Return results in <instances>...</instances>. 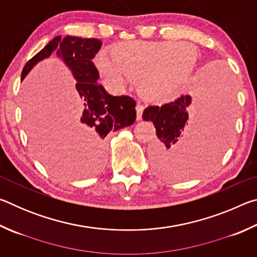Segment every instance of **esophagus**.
I'll return each mask as SVG.
<instances>
[{
  "label": "esophagus",
  "instance_id": "1",
  "mask_svg": "<svg viewBox=\"0 0 257 257\" xmlns=\"http://www.w3.org/2000/svg\"><path fill=\"white\" fill-rule=\"evenodd\" d=\"M145 110V106L143 104H137L136 112H137V120H142L143 118V112Z\"/></svg>",
  "mask_w": 257,
  "mask_h": 257
}]
</instances>
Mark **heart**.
Wrapping results in <instances>:
<instances>
[{"label":"heart","instance_id":"1","mask_svg":"<svg viewBox=\"0 0 257 257\" xmlns=\"http://www.w3.org/2000/svg\"><path fill=\"white\" fill-rule=\"evenodd\" d=\"M112 56L101 53L95 59L98 72L115 88H123L133 80L146 96L167 98L193 71L196 52L184 42L122 43L112 51Z\"/></svg>","mask_w":257,"mask_h":257}]
</instances>
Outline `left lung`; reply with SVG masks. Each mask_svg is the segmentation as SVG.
<instances>
[{
    "label": "left lung",
    "mask_w": 257,
    "mask_h": 257,
    "mask_svg": "<svg viewBox=\"0 0 257 257\" xmlns=\"http://www.w3.org/2000/svg\"><path fill=\"white\" fill-rule=\"evenodd\" d=\"M199 118L189 129V95L162 106H149L143 119L152 121L159 138L150 156L155 172L167 179L197 176L219 158L233 121V93L225 76L208 75L199 84Z\"/></svg>",
    "instance_id": "left-lung-1"
}]
</instances>
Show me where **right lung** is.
<instances>
[{
    "instance_id": "add662e5",
    "label": "right lung",
    "mask_w": 257,
    "mask_h": 257,
    "mask_svg": "<svg viewBox=\"0 0 257 257\" xmlns=\"http://www.w3.org/2000/svg\"><path fill=\"white\" fill-rule=\"evenodd\" d=\"M101 45L102 42L96 38L67 36L62 40L61 36H56L26 63L21 73V79H24L35 64L49 58L53 52L71 69L84 106L70 132L73 144L86 154L90 172L98 171L103 167V139L107 134L132 125L136 120V101L133 97L112 96L97 82L99 73L92 60Z\"/></svg>"
}]
</instances>
